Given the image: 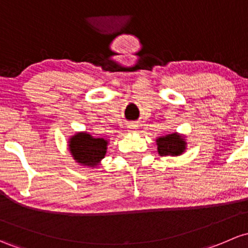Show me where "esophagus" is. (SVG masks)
<instances>
[{"label": "esophagus", "instance_id": "obj_1", "mask_svg": "<svg viewBox=\"0 0 248 248\" xmlns=\"http://www.w3.org/2000/svg\"><path fill=\"white\" fill-rule=\"evenodd\" d=\"M137 127H139V125L135 124V123H131V124L127 125V131H129V132H136Z\"/></svg>", "mask_w": 248, "mask_h": 248}]
</instances>
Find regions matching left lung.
Returning a JSON list of instances; mask_svg holds the SVG:
<instances>
[{
  "label": "left lung",
  "mask_w": 248,
  "mask_h": 248,
  "mask_svg": "<svg viewBox=\"0 0 248 248\" xmlns=\"http://www.w3.org/2000/svg\"><path fill=\"white\" fill-rule=\"evenodd\" d=\"M156 144L157 152L161 156H167V155L178 156V155L183 154L186 149L185 139L177 132L159 137L156 140Z\"/></svg>",
  "instance_id": "8db88e82"
}]
</instances>
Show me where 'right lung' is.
<instances>
[{
  "instance_id": "obj_1",
  "label": "right lung",
  "mask_w": 248,
  "mask_h": 248,
  "mask_svg": "<svg viewBox=\"0 0 248 248\" xmlns=\"http://www.w3.org/2000/svg\"><path fill=\"white\" fill-rule=\"evenodd\" d=\"M107 143L106 140L95 139L88 132H78L70 137L68 147L76 162L95 167L105 157Z\"/></svg>"
}]
</instances>
